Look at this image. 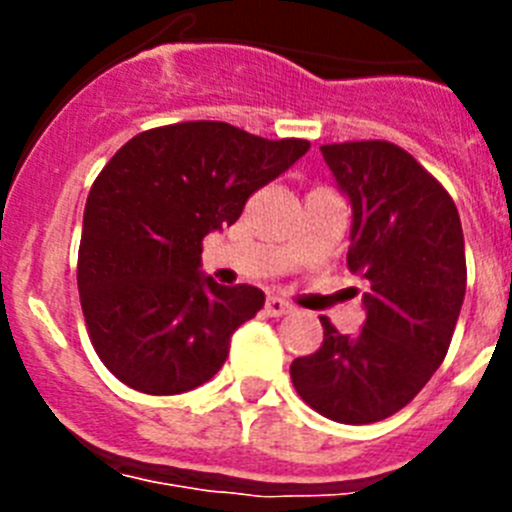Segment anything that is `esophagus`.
Returning a JSON list of instances; mask_svg holds the SVG:
<instances>
[{
  "label": "esophagus",
  "mask_w": 512,
  "mask_h": 512,
  "mask_svg": "<svg viewBox=\"0 0 512 512\" xmlns=\"http://www.w3.org/2000/svg\"><path fill=\"white\" fill-rule=\"evenodd\" d=\"M264 310L269 318H282V315H289V312H292V305H289V302H284L282 297L271 295V297H266Z\"/></svg>",
  "instance_id": "obj_1"
}]
</instances>
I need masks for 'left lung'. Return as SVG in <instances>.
I'll return each mask as SVG.
<instances>
[{
	"instance_id": "1",
	"label": "left lung",
	"mask_w": 512,
	"mask_h": 512,
	"mask_svg": "<svg viewBox=\"0 0 512 512\" xmlns=\"http://www.w3.org/2000/svg\"><path fill=\"white\" fill-rule=\"evenodd\" d=\"M351 205L348 271L366 282L364 328L338 333L292 361L295 390L338 423L361 425L405 408L449 351L467 292L464 233L449 192L387 140L320 146Z\"/></svg>"
}]
</instances>
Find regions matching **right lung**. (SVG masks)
Wrapping results in <instances>:
<instances>
[{
    "label": "right lung",
    "mask_w": 512,
    "mask_h": 512,
    "mask_svg": "<svg viewBox=\"0 0 512 512\" xmlns=\"http://www.w3.org/2000/svg\"><path fill=\"white\" fill-rule=\"evenodd\" d=\"M307 148L200 120L146 130L110 158L87 197L76 282L94 351L122 384L182 395L220 372L266 297L207 277L202 241Z\"/></svg>",
    "instance_id": "add662e5"
}]
</instances>
